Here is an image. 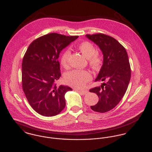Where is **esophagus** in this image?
I'll return each mask as SVG.
<instances>
[{
    "label": "esophagus",
    "instance_id": "obj_1",
    "mask_svg": "<svg viewBox=\"0 0 152 152\" xmlns=\"http://www.w3.org/2000/svg\"><path fill=\"white\" fill-rule=\"evenodd\" d=\"M77 91H79V92H80V93H81L83 94H87L88 92L87 90H77Z\"/></svg>",
    "mask_w": 152,
    "mask_h": 152
}]
</instances>
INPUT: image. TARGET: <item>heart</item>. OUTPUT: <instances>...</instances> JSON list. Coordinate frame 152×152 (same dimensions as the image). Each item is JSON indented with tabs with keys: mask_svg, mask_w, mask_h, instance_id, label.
<instances>
[{
	"mask_svg": "<svg viewBox=\"0 0 152 152\" xmlns=\"http://www.w3.org/2000/svg\"><path fill=\"white\" fill-rule=\"evenodd\" d=\"M78 48L87 58L88 64L94 69H100L103 64V57L93 44L89 41H83L78 45ZM71 52L69 50L62 51L60 55V63L65 68L69 65ZM91 79V75L87 71L74 69L68 72L65 75V81L69 86L82 88Z\"/></svg>",
	"mask_w": 152,
	"mask_h": 152,
	"instance_id": "obj_1",
	"label": "heart"
}]
</instances>
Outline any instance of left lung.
Returning <instances> with one entry per match:
<instances>
[{"label":"left lung","mask_w":152,"mask_h":152,"mask_svg":"<svg viewBox=\"0 0 152 152\" xmlns=\"http://www.w3.org/2000/svg\"><path fill=\"white\" fill-rule=\"evenodd\" d=\"M86 36L103 53V64L95 81L107 83L90 90L99 98L91 110L103 113L114 108L125 94L131 77L130 65L126 49L114 38L101 33Z\"/></svg>","instance_id":"left-lung-1"}]
</instances>
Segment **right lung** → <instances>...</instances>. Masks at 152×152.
Masks as SVG:
<instances>
[{
	"instance_id": "obj_1",
	"label": "right lung",
	"mask_w": 152,
	"mask_h": 152,
	"mask_svg": "<svg viewBox=\"0 0 152 152\" xmlns=\"http://www.w3.org/2000/svg\"><path fill=\"white\" fill-rule=\"evenodd\" d=\"M78 36L51 33L35 39L26 51L22 64V86L30 105L41 115L51 117L65 107L68 86H56L61 75L58 60L64 48Z\"/></svg>"
}]
</instances>
